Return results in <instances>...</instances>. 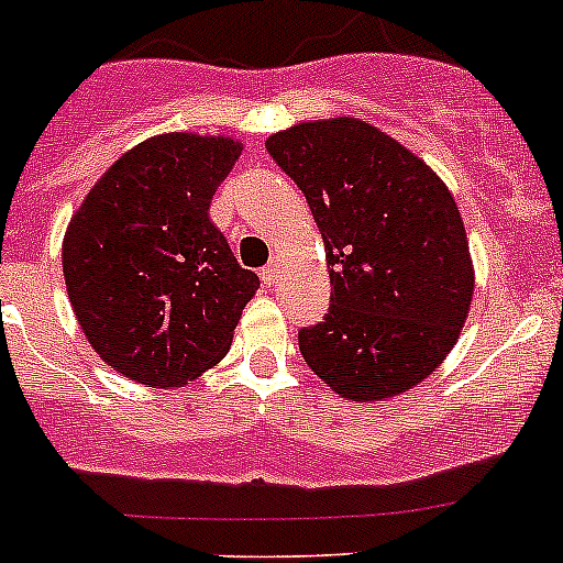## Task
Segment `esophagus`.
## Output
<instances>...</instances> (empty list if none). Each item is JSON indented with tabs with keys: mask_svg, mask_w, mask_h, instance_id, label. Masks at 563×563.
<instances>
[{
	"mask_svg": "<svg viewBox=\"0 0 563 563\" xmlns=\"http://www.w3.org/2000/svg\"><path fill=\"white\" fill-rule=\"evenodd\" d=\"M261 280H264V286H275V280H277V264H266L264 269H261Z\"/></svg>",
	"mask_w": 563,
	"mask_h": 563,
	"instance_id": "obj_1",
	"label": "esophagus"
}]
</instances>
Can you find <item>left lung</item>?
<instances>
[{"label": "left lung", "instance_id": "left-lung-1", "mask_svg": "<svg viewBox=\"0 0 563 563\" xmlns=\"http://www.w3.org/2000/svg\"><path fill=\"white\" fill-rule=\"evenodd\" d=\"M313 212L332 305L299 332L310 371L334 395L389 400L455 349L474 299L455 196L411 150L354 117L299 122L266 139Z\"/></svg>", "mask_w": 563, "mask_h": 563}]
</instances>
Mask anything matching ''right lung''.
Instances as JSON below:
<instances>
[{"label":"right lung","instance_id":"add662e5","mask_svg":"<svg viewBox=\"0 0 563 563\" xmlns=\"http://www.w3.org/2000/svg\"><path fill=\"white\" fill-rule=\"evenodd\" d=\"M242 155L231 135L163 133L124 152L84 196L62 242L78 327L119 376L181 387L231 349L258 275L209 220Z\"/></svg>","mask_w":563,"mask_h":563}]
</instances>
